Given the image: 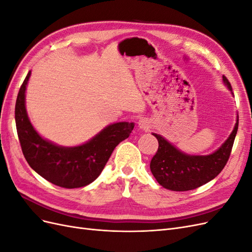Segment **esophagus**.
<instances>
[{"label": "esophagus", "mask_w": 252, "mask_h": 252, "mask_svg": "<svg viewBox=\"0 0 252 252\" xmlns=\"http://www.w3.org/2000/svg\"><path fill=\"white\" fill-rule=\"evenodd\" d=\"M150 126H151L150 122H149V120L146 119V118H142V119H140L139 122H138V127H139L140 129H142V130H148V129L150 128Z\"/></svg>", "instance_id": "esophagus-1"}]
</instances>
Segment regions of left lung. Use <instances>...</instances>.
Masks as SVG:
<instances>
[{"instance_id":"8db88e82","label":"left lung","mask_w":252,"mask_h":252,"mask_svg":"<svg viewBox=\"0 0 252 252\" xmlns=\"http://www.w3.org/2000/svg\"><path fill=\"white\" fill-rule=\"evenodd\" d=\"M223 82L229 89V81L223 75ZM239 127V114L230 135L215 152L207 156H192L179 150L161 134L152 133L158 142L156 156L150 162V170L161 186L172 191H187L200 187L215 179L223 170L233 146Z\"/></svg>"}]
</instances>
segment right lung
<instances>
[{"mask_svg":"<svg viewBox=\"0 0 252 252\" xmlns=\"http://www.w3.org/2000/svg\"><path fill=\"white\" fill-rule=\"evenodd\" d=\"M32 71L23 82L16 103V125L20 144L29 166L42 178L63 188H79L93 183L118 145L131 133L134 123L119 122L106 126L79 146L65 147L37 133L26 111L25 93Z\"/></svg>","mask_w":252,"mask_h":252,"instance_id":"right-lung-1","label":"right lung"}]
</instances>
